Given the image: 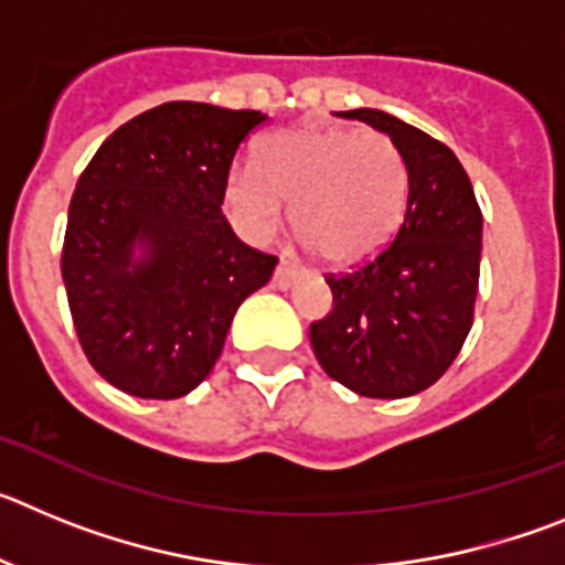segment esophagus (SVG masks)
Returning a JSON list of instances; mask_svg holds the SVG:
<instances>
[{"label":"esophagus","mask_w":565,"mask_h":565,"mask_svg":"<svg viewBox=\"0 0 565 565\" xmlns=\"http://www.w3.org/2000/svg\"><path fill=\"white\" fill-rule=\"evenodd\" d=\"M297 279H299V271L294 266H288V263H279V266L274 268L271 282H274V288H279V291H288V288H291Z\"/></svg>","instance_id":"obj_1"}]
</instances>
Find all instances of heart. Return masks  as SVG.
<instances>
[{
    "label": "heart",
    "instance_id": "heart-1",
    "mask_svg": "<svg viewBox=\"0 0 565 565\" xmlns=\"http://www.w3.org/2000/svg\"><path fill=\"white\" fill-rule=\"evenodd\" d=\"M407 167L376 129L294 127L266 135L254 169H232L223 212L248 243H268L291 223L331 266H356L382 252L407 209Z\"/></svg>",
    "mask_w": 565,
    "mask_h": 565
}]
</instances>
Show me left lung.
<instances>
[{
    "label": "left lung",
    "instance_id": "1",
    "mask_svg": "<svg viewBox=\"0 0 565 565\" xmlns=\"http://www.w3.org/2000/svg\"><path fill=\"white\" fill-rule=\"evenodd\" d=\"M396 143L407 209L379 257L331 277L333 311L311 326L322 371L367 398H407L444 376L472 328L483 217L450 147L382 109H348Z\"/></svg>",
    "mask_w": 565,
    "mask_h": 565
}]
</instances>
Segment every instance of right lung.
Returning <instances> with one entry per match:
<instances>
[{
  "label": "right lung",
  "mask_w": 565,
  "mask_h": 565,
  "mask_svg": "<svg viewBox=\"0 0 565 565\" xmlns=\"http://www.w3.org/2000/svg\"><path fill=\"white\" fill-rule=\"evenodd\" d=\"M257 109L169 102L135 115L93 154L70 201L62 279L78 342L138 398L194 391L243 299L277 257L239 243L223 183Z\"/></svg>",
  "instance_id": "1"
}]
</instances>
